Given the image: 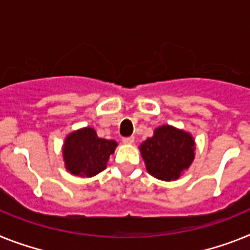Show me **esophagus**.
<instances>
[{
  "label": "esophagus",
  "mask_w": 250,
  "mask_h": 250,
  "mask_svg": "<svg viewBox=\"0 0 250 250\" xmlns=\"http://www.w3.org/2000/svg\"><path fill=\"white\" fill-rule=\"evenodd\" d=\"M122 141H123V144L131 145V144H133V142H135V137H133V136H129V137H125V138H123Z\"/></svg>",
  "instance_id": "esophagus-1"
}]
</instances>
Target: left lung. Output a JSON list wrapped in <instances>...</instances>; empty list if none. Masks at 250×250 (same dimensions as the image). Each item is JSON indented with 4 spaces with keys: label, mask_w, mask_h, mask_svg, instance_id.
I'll use <instances>...</instances> for the list:
<instances>
[{
    "label": "left lung",
    "mask_w": 250,
    "mask_h": 250,
    "mask_svg": "<svg viewBox=\"0 0 250 250\" xmlns=\"http://www.w3.org/2000/svg\"><path fill=\"white\" fill-rule=\"evenodd\" d=\"M146 169L152 177L174 180L189 167L194 159L192 136L170 125L155 129L154 136L140 146Z\"/></svg>",
    "instance_id": "8db88e82"
}]
</instances>
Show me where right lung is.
I'll return each mask as SVG.
<instances>
[{
	"mask_svg": "<svg viewBox=\"0 0 250 250\" xmlns=\"http://www.w3.org/2000/svg\"><path fill=\"white\" fill-rule=\"evenodd\" d=\"M115 146L117 142L98 137L95 129L90 127L72 132L63 147L66 169L73 175L94 177L105 169Z\"/></svg>",
	"mask_w": 250,
	"mask_h": 250,
	"instance_id": "obj_1",
	"label": "right lung"
}]
</instances>
